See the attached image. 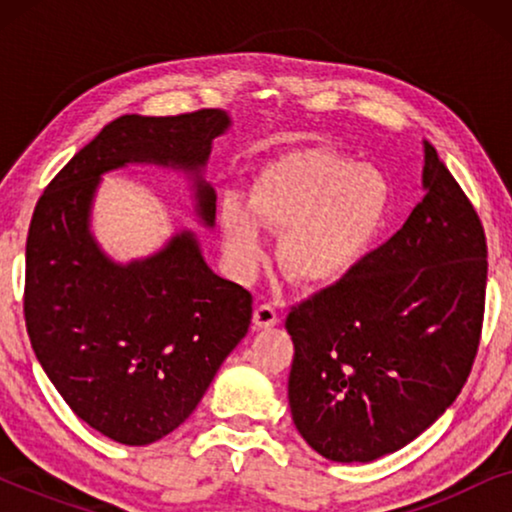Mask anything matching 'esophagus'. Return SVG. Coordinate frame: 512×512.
Segmentation results:
<instances>
[{
	"instance_id": "esophagus-1",
	"label": "esophagus",
	"mask_w": 512,
	"mask_h": 512,
	"mask_svg": "<svg viewBox=\"0 0 512 512\" xmlns=\"http://www.w3.org/2000/svg\"><path fill=\"white\" fill-rule=\"evenodd\" d=\"M275 324H279L277 307L272 305V303L256 305V310H254V326L256 328H270V326H275Z\"/></svg>"
}]
</instances>
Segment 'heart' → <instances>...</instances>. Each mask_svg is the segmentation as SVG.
Masks as SVG:
<instances>
[{
    "mask_svg": "<svg viewBox=\"0 0 512 512\" xmlns=\"http://www.w3.org/2000/svg\"><path fill=\"white\" fill-rule=\"evenodd\" d=\"M394 188L387 174L324 149L296 151L258 172L249 202L223 200V249L240 277L265 258L263 226L284 233L279 263L310 286L352 275L387 226Z\"/></svg>",
    "mask_w": 512,
    "mask_h": 512,
    "instance_id": "1",
    "label": "heart"
}]
</instances>
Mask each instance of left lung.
Returning <instances> with one entry per match:
<instances>
[{"label": "left lung", "mask_w": 512, "mask_h": 512, "mask_svg": "<svg viewBox=\"0 0 512 512\" xmlns=\"http://www.w3.org/2000/svg\"><path fill=\"white\" fill-rule=\"evenodd\" d=\"M422 184L394 237L286 317L293 424L340 464L412 443L454 403L478 354L485 230L429 142Z\"/></svg>", "instance_id": "1"}]
</instances>
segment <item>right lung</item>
Returning a JSON list of instances; mask_svg holds the SVG:
<instances>
[{
  "mask_svg": "<svg viewBox=\"0 0 512 512\" xmlns=\"http://www.w3.org/2000/svg\"><path fill=\"white\" fill-rule=\"evenodd\" d=\"M221 109L121 116L62 167L37 202L25 249V324L37 359L88 426L123 445H151L205 396L251 324V293L212 272L191 230L156 254L116 263L90 233L104 172L172 167L193 181L195 214L216 219L202 179Z\"/></svg>",
  "mask_w": 512,
  "mask_h": 512,
  "instance_id": "add662e5",
  "label": "right lung"
}]
</instances>
